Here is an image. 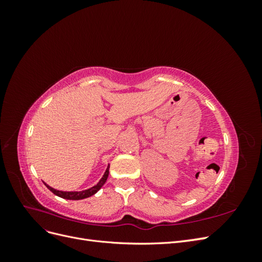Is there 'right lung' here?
Masks as SVG:
<instances>
[{"label": "right lung", "instance_id": "obj_1", "mask_svg": "<svg viewBox=\"0 0 262 262\" xmlns=\"http://www.w3.org/2000/svg\"><path fill=\"white\" fill-rule=\"evenodd\" d=\"M108 175H109V167L106 169L104 176H102V178L99 180L98 184L96 186H94L90 189L87 190H84V191H59V190H55L51 187H49L48 185H46V187L48 188L51 192H53L55 195H58L60 198H63V199H68V200H82V199H85V198H89L93 194L96 193L98 190L104 186V184L106 182L107 178H108Z\"/></svg>", "mask_w": 262, "mask_h": 262}]
</instances>
